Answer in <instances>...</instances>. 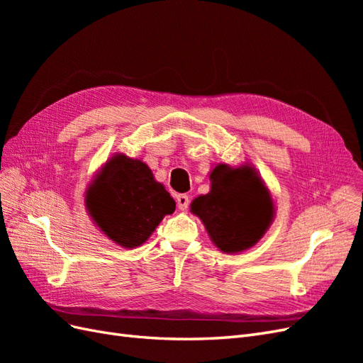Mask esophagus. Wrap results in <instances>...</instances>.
<instances>
[{"label": "esophagus", "mask_w": 363, "mask_h": 363, "mask_svg": "<svg viewBox=\"0 0 363 363\" xmlns=\"http://www.w3.org/2000/svg\"><path fill=\"white\" fill-rule=\"evenodd\" d=\"M175 201H177V207L180 208V211H188V207H189V196L188 195L180 194V195H177Z\"/></svg>", "instance_id": "34e87169"}]
</instances>
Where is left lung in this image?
<instances>
[{
	"mask_svg": "<svg viewBox=\"0 0 363 363\" xmlns=\"http://www.w3.org/2000/svg\"><path fill=\"white\" fill-rule=\"evenodd\" d=\"M212 189L195 199L199 216L213 244L224 252L244 251L265 235L274 215L271 196L250 167L218 164L211 174Z\"/></svg>",
	"mask_w": 363,
	"mask_h": 363,
	"instance_id": "obj_1",
	"label": "left lung"
}]
</instances>
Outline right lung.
Instances as JSON below:
<instances>
[{"label":"right lung","instance_id":"1","mask_svg":"<svg viewBox=\"0 0 363 363\" xmlns=\"http://www.w3.org/2000/svg\"><path fill=\"white\" fill-rule=\"evenodd\" d=\"M87 208L103 232L125 248L144 244L175 201L144 162L115 156L87 191Z\"/></svg>","mask_w":363,"mask_h":363}]
</instances>
